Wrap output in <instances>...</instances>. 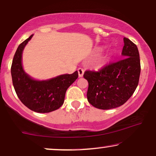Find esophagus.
<instances>
[{
	"label": "esophagus",
	"instance_id": "1",
	"mask_svg": "<svg viewBox=\"0 0 156 156\" xmlns=\"http://www.w3.org/2000/svg\"><path fill=\"white\" fill-rule=\"evenodd\" d=\"M78 74H79V76H80V77H82V76H83V74H84V69H83L82 68H79Z\"/></svg>",
	"mask_w": 156,
	"mask_h": 156
}]
</instances>
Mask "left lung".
<instances>
[{
  "mask_svg": "<svg viewBox=\"0 0 156 156\" xmlns=\"http://www.w3.org/2000/svg\"><path fill=\"white\" fill-rule=\"evenodd\" d=\"M122 59L104 66L98 72L87 70L88 101L99 109H110L125 104L133 95L138 84L140 73L139 52L137 46L126 37Z\"/></svg>",
  "mask_w": 156,
  "mask_h": 156,
  "instance_id": "left-lung-1",
  "label": "left lung"
}]
</instances>
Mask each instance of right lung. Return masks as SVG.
<instances>
[{
    "instance_id": "right-lung-1",
    "label": "right lung",
    "mask_w": 156,
    "mask_h": 156,
    "mask_svg": "<svg viewBox=\"0 0 156 156\" xmlns=\"http://www.w3.org/2000/svg\"><path fill=\"white\" fill-rule=\"evenodd\" d=\"M33 35L20 44L15 53L11 65L12 84L17 96L25 106L37 113H49L62 105L66 91L77 79L78 72L62 74L44 81L31 78L23 70L22 54Z\"/></svg>"
}]
</instances>
